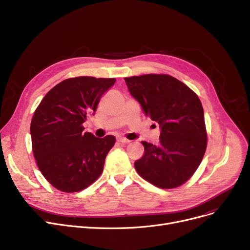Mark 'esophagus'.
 <instances>
[{"mask_svg":"<svg viewBox=\"0 0 250 250\" xmlns=\"http://www.w3.org/2000/svg\"><path fill=\"white\" fill-rule=\"evenodd\" d=\"M117 141H118V142H121V143H129V142H131V141L125 139V137H118Z\"/></svg>","mask_w":250,"mask_h":250,"instance_id":"34e87169","label":"esophagus"}]
</instances>
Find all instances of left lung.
Instances as JSON below:
<instances>
[{
    "label": "left lung",
    "instance_id": "8db88e82",
    "mask_svg": "<svg viewBox=\"0 0 250 250\" xmlns=\"http://www.w3.org/2000/svg\"><path fill=\"white\" fill-rule=\"evenodd\" d=\"M125 81L145 115L160 127L157 146L142 142L144 155L135 162L136 170L158 188L181 186L199 167L208 143L198 96L167 74H145Z\"/></svg>",
    "mask_w": 250,
    "mask_h": 250
}]
</instances>
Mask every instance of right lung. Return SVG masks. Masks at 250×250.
Returning a JSON list of instances; mask_svg holds the SVG:
<instances>
[{
	"instance_id": "add662e5",
	"label": "right lung",
	"mask_w": 250,
	"mask_h": 250,
	"mask_svg": "<svg viewBox=\"0 0 250 250\" xmlns=\"http://www.w3.org/2000/svg\"><path fill=\"white\" fill-rule=\"evenodd\" d=\"M115 79L79 77L51 89L30 124L32 151L42 176L62 192H79L100 177L114 136L97 138L83 124ZM94 114V113H93Z\"/></svg>"
}]
</instances>
